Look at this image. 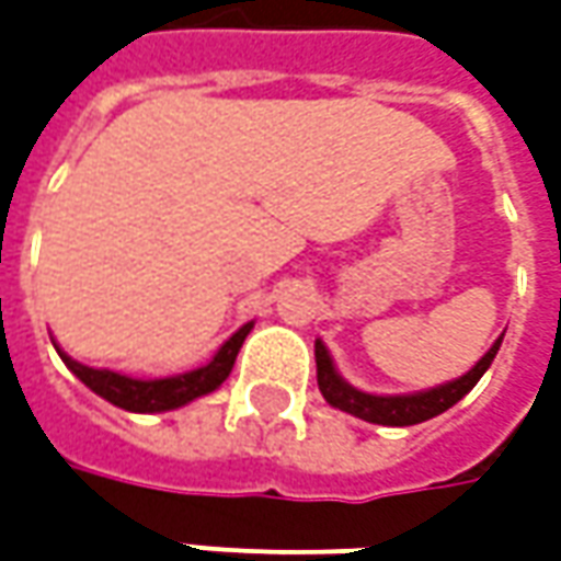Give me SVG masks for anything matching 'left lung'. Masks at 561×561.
Here are the masks:
<instances>
[{
	"mask_svg": "<svg viewBox=\"0 0 561 561\" xmlns=\"http://www.w3.org/2000/svg\"><path fill=\"white\" fill-rule=\"evenodd\" d=\"M503 336L490 346L486 353L468 375H462L453 383H443V387H434V390H424V393H412V397H371V393H362L356 387H350L343 377L334 371V362L328 356L324 343L314 340V365H318V390L321 397L328 399L334 409L340 412H350L362 421H371V424H387V427H409V424H421V421L434 419L446 409H453L459 399L484 377V371L490 368V362L496 358V350H500Z\"/></svg>",
	"mask_w": 561,
	"mask_h": 561,
	"instance_id": "8db88e82",
	"label": "left lung"
}]
</instances>
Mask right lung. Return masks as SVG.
Wrapping results in <instances>:
<instances>
[{"instance_id": "1", "label": "right lung", "mask_w": 561, "mask_h": 561, "mask_svg": "<svg viewBox=\"0 0 561 561\" xmlns=\"http://www.w3.org/2000/svg\"><path fill=\"white\" fill-rule=\"evenodd\" d=\"M252 331V324H243L237 334L227 340L225 346L215 353V358L196 368V371H186L178 377H162V380H137V377H124L118 371H102V368H87L75 358H68L65 353H58L61 362L75 371L93 393L102 399H108L112 405L127 409V412H168V409H178L190 399L205 397L211 390H218L230 375L237 353L243 346V340ZM58 350V346H55Z\"/></svg>"}]
</instances>
